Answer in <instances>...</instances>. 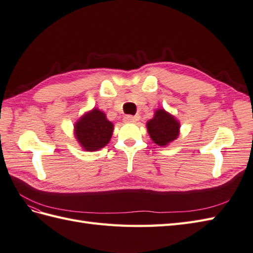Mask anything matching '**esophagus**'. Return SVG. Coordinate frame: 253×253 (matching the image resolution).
I'll return each mask as SVG.
<instances>
[{
	"instance_id": "obj_1",
	"label": "esophagus",
	"mask_w": 253,
	"mask_h": 253,
	"mask_svg": "<svg viewBox=\"0 0 253 253\" xmlns=\"http://www.w3.org/2000/svg\"><path fill=\"white\" fill-rule=\"evenodd\" d=\"M140 119L139 115H126L124 118V122L125 123H137Z\"/></svg>"
}]
</instances>
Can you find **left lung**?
I'll use <instances>...</instances> for the list:
<instances>
[{"label":"left lung","mask_w":253,"mask_h":253,"mask_svg":"<svg viewBox=\"0 0 253 253\" xmlns=\"http://www.w3.org/2000/svg\"><path fill=\"white\" fill-rule=\"evenodd\" d=\"M147 132L154 143L168 146L179 135L180 123L173 114L159 108L155 111L154 118L146 123Z\"/></svg>","instance_id":"left-lung-1"}]
</instances>
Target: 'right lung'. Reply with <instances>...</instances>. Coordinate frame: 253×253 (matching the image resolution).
<instances>
[{"instance_id": "1", "label": "right lung", "mask_w": 253, "mask_h": 253, "mask_svg": "<svg viewBox=\"0 0 253 253\" xmlns=\"http://www.w3.org/2000/svg\"><path fill=\"white\" fill-rule=\"evenodd\" d=\"M113 129V123L107 119L106 113L93 108L75 123L74 134L84 151L95 152L109 143Z\"/></svg>"}]
</instances>
